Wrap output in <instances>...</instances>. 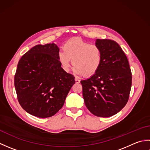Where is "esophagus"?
Here are the masks:
<instances>
[{"mask_svg":"<svg viewBox=\"0 0 150 150\" xmlns=\"http://www.w3.org/2000/svg\"><path fill=\"white\" fill-rule=\"evenodd\" d=\"M75 82H76V83H77V84L80 83V82H81V81L79 80V79H77V78H75Z\"/></svg>","mask_w":150,"mask_h":150,"instance_id":"obj_1","label":"esophagus"}]
</instances>
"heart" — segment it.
Returning <instances> with one entry per match:
<instances>
[{
  "mask_svg": "<svg viewBox=\"0 0 150 150\" xmlns=\"http://www.w3.org/2000/svg\"><path fill=\"white\" fill-rule=\"evenodd\" d=\"M62 50L58 53V60L64 71L69 70L71 60L75 73L85 77L94 75L100 68L102 52L96 44L75 38L64 44Z\"/></svg>",
  "mask_w": 150,
  "mask_h": 150,
  "instance_id": "b5f03b06",
  "label": "heart"
}]
</instances>
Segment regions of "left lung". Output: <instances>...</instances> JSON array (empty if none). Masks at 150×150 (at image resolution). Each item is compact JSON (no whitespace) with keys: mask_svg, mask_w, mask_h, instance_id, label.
Returning a JSON list of instances; mask_svg holds the SVG:
<instances>
[{"mask_svg":"<svg viewBox=\"0 0 150 150\" xmlns=\"http://www.w3.org/2000/svg\"><path fill=\"white\" fill-rule=\"evenodd\" d=\"M102 52L99 69L91 77L81 81L86 106L94 115L109 117L126 106L132 87L128 60L115 41L97 39Z\"/></svg>","mask_w":150,"mask_h":150,"instance_id":"obj_1","label":"left lung"}]
</instances>
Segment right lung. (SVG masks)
<instances>
[{"instance_id":"add662e5","label":"right lung","mask_w":150,"mask_h":150,"mask_svg":"<svg viewBox=\"0 0 150 150\" xmlns=\"http://www.w3.org/2000/svg\"><path fill=\"white\" fill-rule=\"evenodd\" d=\"M56 44H38L18 61L14 79L19 104L39 118L54 115L61 109L75 77L62 69Z\"/></svg>"}]
</instances>
